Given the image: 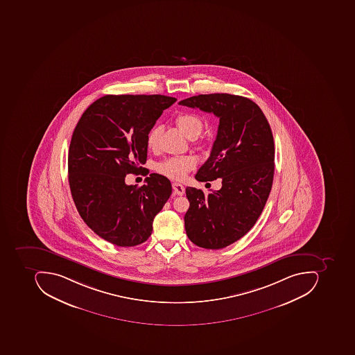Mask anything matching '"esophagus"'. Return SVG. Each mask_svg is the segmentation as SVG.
Wrapping results in <instances>:
<instances>
[{"instance_id":"34e87169","label":"esophagus","mask_w":355,"mask_h":355,"mask_svg":"<svg viewBox=\"0 0 355 355\" xmlns=\"http://www.w3.org/2000/svg\"><path fill=\"white\" fill-rule=\"evenodd\" d=\"M172 187L174 194L179 195V196H181V195L184 194V192H186V189L180 183H173Z\"/></svg>"}]
</instances>
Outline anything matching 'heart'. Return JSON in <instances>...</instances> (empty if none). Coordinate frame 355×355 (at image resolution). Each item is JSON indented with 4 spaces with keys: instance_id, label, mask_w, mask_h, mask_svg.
Returning a JSON list of instances; mask_svg holds the SVG:
<instances>
[{
    "instance_id": "1",
    "label": "heart",
    "mask_w": 355,
    "mask_h": 355,
    "mask_svg": "<svg viewBox=\"0 0 355 355\" xmlns=\"http://www.w3.org/2000/svg\"><path fill=\"white\" fill-rule=\"evenodd\" d=\"M176 123L179 129L189 139H195L198 137L204 127L202 119L192 113H183L177 116ZM159 135H160V128L159 127H153L149 131L148 135H147V146L149 148H155L157 146ZM195 164L196 162L192 157H174V158H169L161 162L157 166V169L159 173L164 175L167 178L179 181L186 178L191 169L194 168Z\"/></svg>"
}]
</instances>
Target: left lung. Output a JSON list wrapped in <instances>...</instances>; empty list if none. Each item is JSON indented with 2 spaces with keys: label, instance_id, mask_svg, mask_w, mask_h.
Masks as SVG:
<instances>
[{
  "label": "left lung",
  "instance_id": "8db88e82",
  "mask_svg": "<svg viewBox=\"0 0 355 355\" xmlns=\"http://www.w3.org/2000/svg\"><path fill=\"white\" fill-rule=\"evenodd\" d=\"M179 105L220 119L210 157L195 178L202 182L220 178L222 188L208 195L186 189L190 207L184 226L197 246L224 248L250 232L271 192L275 157L271 128L255 102L242 96H193Z\"/></svg>",
  "mask_w": 355,
  "mask_h": 355
}]
</instances>
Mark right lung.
Instances as JSON below:
<instances>
[{"label": "right lung", "instance_id": "1", "mask_svg": "<svg viewBox=\"0 0 355 355\" xmlns=\"http://www.w3.org/2000/svg\"><path fill=\"white\" fill-rule=\"evenodd\" d=\"M176 98L107 95L84 112L72 133L68 180L74 205L95 234L117 246H135L153 232V218L172 194L166 177L150 174L127 186L147 159V135Z\"/></svg>", "mask_w": 355, "mask_h": 355}]
</instances>
